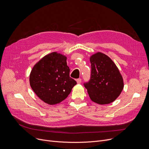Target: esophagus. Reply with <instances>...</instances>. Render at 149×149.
I'll use <instances>...</instances> for the list:
<instances>
[{
  "label": "esophagus",
  "instance_id": "34e87169",
  "mask_svg": "<svg viewBox=\"0 0 149 149\" xmlns=\"http://www.w3.org/2000/svg\"><path fill=\"white\" fill-rule=\"evenodd\" d=\"M77 82L78 84H80L81 83V79H78L77 80Z\"/></svg>",
  "mask_w": 149,
  "mask_h": 149
}]
</instances>
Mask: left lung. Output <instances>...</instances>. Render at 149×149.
<instances>
[{"label": "left lung", "mask_w": 149, "mask_h": 149, "mask_svg": "<svg viewBox=\"0 0 149 149\" xmlns=\"http://www.w3.org/2000/svg\"><path fill=\"white\" fill-rule=\"evenodd\" d=\"M91 79L84 83L92 101L99 104L114 101L124 88L123 77L114 62L106 54L97 52L90 57Z\"/></svg>", "instance_id": "left-lung-1"}]
</instances>
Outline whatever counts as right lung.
<instances>
[{
  "instance_id": "1",
  "label": "right lung",
  "mask_w": 149,
  "mask_h": 149,
  "mask_svg": "<svg viewBox=\"0 0 149 149\" xmlns=\"http://www.w3.org/2000/svg\"><path fill=\"white\" fill-rule=\"evenodd\" d=\"M66 57L56 52L43 57L34 66L29 75L31 88L45 103L53 105L67 98L77 84L69 77Z\"/></svg>"
}]
</instances>
